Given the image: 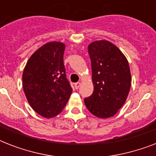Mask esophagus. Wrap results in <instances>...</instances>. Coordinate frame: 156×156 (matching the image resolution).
<instances>
[{"label": "esophagus", "mask_w": 156, "mask_h": 156, "mask_svg": "<svg viewBox=\"0 0 156 156\" xmlns=\"http://www.w3.org/2000/svg\"><path fill=\"white\" fill-rule=\"evenodd\" d=\"M80 86H81V83H75V84H74V87H75L76 89H78Z\"/></svg>", "instance_id": "esophagus-1"}]
</instances>
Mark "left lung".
I'll list each match as a JSON object with an SVG mask.
<instances>
[{
    "mask_svg": "<svg viewBox=\"0 0 156 156\" xmlns=\"http://www.w3.org/2000/svg\"><path fill=\"white\" fill-rule=\"evenodd\" d=\"M94 91L84 100L99 118L113 116L123 106L131 87L130 69L126 56L112 43L97 40L88 45Z\"/></svg>",
    "mask_w": 156,
    "mask_h": 156,
    "instance_id": "obj_1",
    "label": "left lung"
}]
</instances>
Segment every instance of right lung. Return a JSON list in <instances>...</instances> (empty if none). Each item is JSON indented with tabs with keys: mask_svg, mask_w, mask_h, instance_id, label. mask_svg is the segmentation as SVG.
I'll return each instance as SVG.
<instances>
[{
	"mask_svg": "<svg viewBox=\"0 0 156 156\" xmlns=\"http://www.w3.org/2000/svg\"><path fill=\"white\" fill-rule=\"evenodd\" d=\"M66 44L52 41L30 56L23 73V87L30 106L39 115L52 118L68 102L72 87L67 80L63 56Z\"/></svg>",
	"mask_w": 156,
	"mask_h": 156,
	"instance_id": "right-lung-1",
	"label": "right lung"
}]
</instances>
